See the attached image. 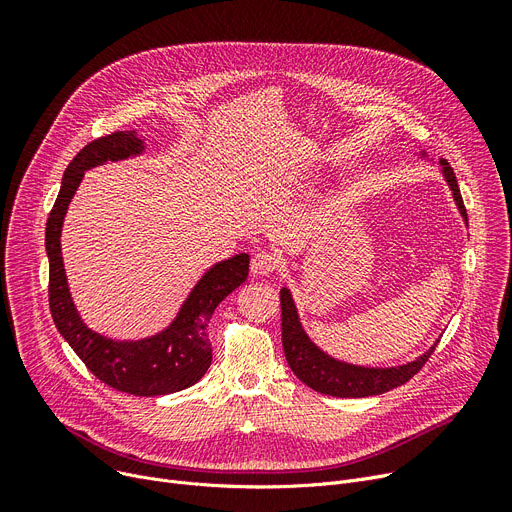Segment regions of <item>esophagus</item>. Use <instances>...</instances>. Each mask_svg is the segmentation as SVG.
Listing matches in <instances>:
<instances>
[{
  "mask_svg": "<svg viewBox=\"0 0 512 512\" xmlns=\"http://www.w3.org/2000/svg\"><path fill=\"white\" fill-rule=\"evenodd\" d=\"M278 265H280V261L276 255L267 253V251H259L251 259V272L255 276H270L278 270Z\"/></svg>",
  "mask_w": 512,
  "mask_h": 512,
  "instance_id": "obj_1",
  "label": "esophagus"
}]
</instances>
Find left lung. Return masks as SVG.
Segmentation results:
<instances>
[{"label":"left lung","instance_id":"1","mask_svg":"<svg viewBox=\"0 0 512 512\" xmlns=\"http://www.w3.org/2000/svg\"><path fill=\"white\" fill-rule=\"evenodd\" d=\"M417 157L436 166V161L425 151H419ZM438 170L442 172L452 193V199L456 207H459V213L463 215V220L467 224V211L459 191V182H456V176L446 159H440ZM280 305H282V346H284V355L290 369L303 384H307L315 392L328 394V396L363 398V396L384 394L396 386H402L425 365V361L436 351V344H438L436 340L417 359L402 365L369 367V365L348 363L332 357L330 353L324 351V348L317 346L311 340V336L305 332L301 324L297 303H294V297L288 286L280 290Z\"/></svg>","mask_w":512,"mask_h":512}]
</instances>
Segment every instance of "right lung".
I'll return each mask as SVG.
<instances>
[{
  "label": "right lung",
  "mask_w": 512,
  "mask_h": 512,
  "mask_svg": "<svg viewBox=\"0 0 512 512\" xmlns=\"http://www.w3.org/2000/svg\"><path fill=\"white\" fill-rule=\"evenodd\" d=\"M143 153L145 139L134 130H120L89 143L68 164L45 228L49 309L58 332L103 384L134 396H164L197 384L209 369L207 324L215 307L247 280L251 259L247 253H238L213 263L186 294L170 324L151 336L116 340L91 330L72 301L64 270L60 238L66 211L87 170Z\"/></svg>",
  "instance_id": "add662e5"
}]
</instances>
